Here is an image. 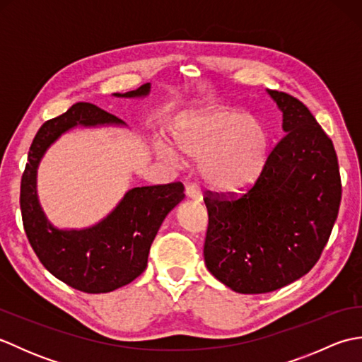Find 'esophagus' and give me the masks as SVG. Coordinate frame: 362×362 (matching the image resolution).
<instances>
[{
	"mask_svg": "<svg viewBox=\"0 0 362 362\" xmlns=\"http://www.w3.org/2000/svg\"><path fill=\"white\" fill-rule=\"evenodd\" d=\"M185 194L188 199H191V201H194V202H202V199H204L202 191L197 185H188L185 188Z\"/></svg>",
	"mask_w": 362,
	"mask_h": 362,
	"instance_id": "obj_1",
	"label": "esophagus"
}]
</instances>
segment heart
Masks as SVG:
<instances>
[{
	"label": "heart",
	"instance_id": "1",
	"mask_svg": "<svg viewBox=\"0 0 362 362\" xmlns=\"http://www.w3.org/2000/svg\"><path fill=\"white\" fill-rule=\"evenodd\" d=\"M177 148L199 158V171L206 185L219 193H240L257 182L269 156L264 126L245 112L210 107L183 115L174 130ZM158 156L174 166L185 158L173 144L158 141Z\"/></svg>",
	"mask_w": 362,
	"mask_h": 362
}]
</instances>
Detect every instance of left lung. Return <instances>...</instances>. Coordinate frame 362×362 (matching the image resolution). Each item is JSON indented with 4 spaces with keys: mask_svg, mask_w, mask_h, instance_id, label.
Returning a JSON list of instances; mask_svg holds the SVG:
<instances>
[{
    "mask_svg": "<svg viewBox=\"0 0 362 362\" xmlns=\"http://www.w3.org/2000/svg\"><path fill=\"white\" fill-rule=\"evenodd\" d=\"M283 113L280 143L236 199L206 194L204 258L214 279L240 294H264L308 274L327 245L341 204L333 143L303 103L267 90Z\"/></svg>",
    "mask_w": 362,
    "mask_h": 362,
    "instance_id": "1",
    "label": "left lung"
}]
</instances>
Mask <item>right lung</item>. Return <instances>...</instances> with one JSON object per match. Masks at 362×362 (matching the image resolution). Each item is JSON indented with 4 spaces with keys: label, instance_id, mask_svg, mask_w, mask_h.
I'll list each match as a JSON object with an SVG mask.
<instances>
[{
    "label": "right lung",
    "instance_id": "right-lung-1",
    "mask_svg": "<svg viewBox=\"0 0 362 362\" xmlns=\"http://www.w3.org/2000/svg\"><path fill=\"white\" fill-rule=\"evenodd\" d=\"M149 91L151 83H144L136 90L113 96L140 99ZM109 126L126 124L93 104H74L38 129L21 177V218L30 247L56 279L88 294L115 291L141 275L161 222L185 197L180 182L136 187L129 189L118 205L95 226L59 228L51 224L37 194V169L46 151L74 127Z\"/></svg>",
    "mask_w": 362,
    "mask_h": 362
}]
</instances>
